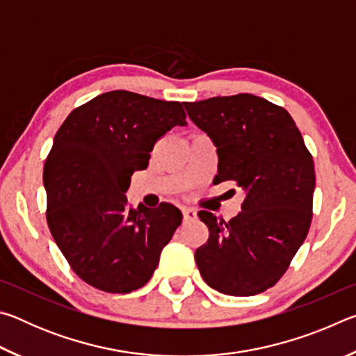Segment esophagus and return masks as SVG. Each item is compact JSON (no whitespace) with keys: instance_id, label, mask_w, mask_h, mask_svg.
<instances>
[{"instance_id":"esophagus-1","label":"esophagus","mask_w":356,"mask_h":356,"mask_svg":"<svg viewBox=\"0 0 356 356\" xmlns=\"http://www.w3.org/2000/svg\"><path fill=\"white\" fill-rule=\"evenodd\" d=\"M182 215H184V220L185 221H193L196 218V212L193 209H184L182 210Z\"/></svg>"}]
</instances>
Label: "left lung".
Returning a JSON list of instances; mask_svg holds the SVG:
<instances>
[{
	"label": "left lung",
	"mask_w": 356,
	"mask_h": 356,
	"mask_svg": "<svg viewBox=\"0 0 356 356\" xmlns=\"http://www.w3.org/2000/svg\"><path fill=\"white\" fill-rule=\"evenodd\" d=\"M188 118L218 154L216 182L236 180L245 200L229 222L212 212L195 259L215 291L250 297L275 286L308 236L314 161L284 108L252 94L184 102Z\"/></svg>",
	"instance_id": "obj_1"
}]
</instances>
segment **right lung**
I'll return each mask as SVG.
<instances>
[{
    "instance_id": "right-lung-1",
    "label": "right lung",
    "mask_w": 356,
    "mask_h": 356,
    "mask_svg": "<svg viewBox=\"0 0 356 356\" xmlns=\"http://www.w3.org/2000/svg\"><path fill=\"white\" fill-rule=\"evenodd\" d=\"M185 118L179 102L111 91L72 111L53 140L44 168L48 227L72 270L99 291L146 284L182 222L172 204L134 210L125 193L156 140Z\"/></svg>"
}]
</instances>
